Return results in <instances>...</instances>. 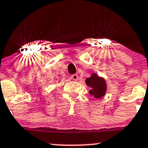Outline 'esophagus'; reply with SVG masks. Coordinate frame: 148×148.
<instances>
[{"instance_id": "obj_1", "label": "esophagus", "mask_w": 148, "mask_h": 148, "mask_svg": "<svg viewBox=\"0 0 148 148\" xmlns=\"http://www.w3.org/2000/svg\"><path fill=\"white\" fill-rule=\"evenodd\" d=\"M71 78L74 81H77L78 80V75L77 74H73V75H71Z\"/></svg>"}]
</instances>
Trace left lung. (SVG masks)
<instances>
[{
  "label": "left lung",
  "instance_id": "8db88e82",
  "mask_svg": "<svg viewBox=\"0 0 148 148\" xmlns=\"http://www.w3.org/2000/svg\"><path fill=\"white\" fill-rule=\"evenodd\" d=\"M86 84L90 88L89 93L96 98H101L106 93L107 84L103 77H99L95 73L86 79Z\"/></svg>",
  "mask_w": 148,
  "mask_h": 148
}]
</instances>
